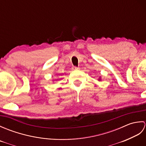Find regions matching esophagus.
Masks as SVG:
<instances>
[{
	"instance_id": "esophagus-1",
	"label": "esophagus",
	"mask_w": 146,
	"mask_h": 146,
	"mask_svg": "<svg viewBox=\"0 0 146 146\" xmlns=\"http://www.w3.org/2000/svg\"><path fill=\"white\" fill-rule=\"evenodd\" d=\"M72 70H80L79 67H76V66H73L72 67Z\"/></svg>"
}]
</instances>
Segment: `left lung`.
<instances>
[{
  "label": "left lung",
  "mask_w": 146,
  "mask_h": 146,
  "mask_svg": "<svg viewBox=\"0 0 146 146\" xmlns=\"http://www.w3.org/2000/svg\"><path fill=\"white\" fill-rule=\"evenodd\" d=\"M98 80H99V81H100V80H101V78H100V77L98 78Z\"/></svg>",
  "instance_id": "obj_1"
}]
</instances>
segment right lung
I'll use <instances>...</instances> for the list:
<instances>
[{
	"label": "right lung",
	"instance_id": "right-lung-1",
	"mask_svg": "<svg viewBox=\"0 0 146 146\" xmlns=\"http://www.w3.org/2000/svg\"><path fill=\"white\" fill-rule=\"evenodd\" d=\"M53 81H54V80H53Z\"/></svg>",
	"mask_w": 146,
	"mask_h": 146
}]
</instances>
